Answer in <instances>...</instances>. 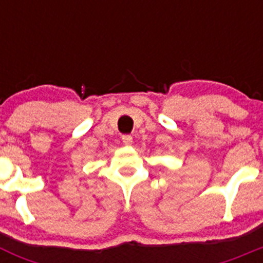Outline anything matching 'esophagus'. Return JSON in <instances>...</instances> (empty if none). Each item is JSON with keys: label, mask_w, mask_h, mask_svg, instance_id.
Instances as JSON below:
<instances>
[{"label": "esophagus", "mask_w": 263, "mask_h": 263, "mask_svg": "<svg viewBox=\"0 0 263 263\" xmlns=\"http://www.w3.org/2000/svg\"><path fill=\"white\" fill-rule=\"evenodd\" d=\"M122 142H124L126 146L132 145V143H133V137L125 134V136H122Z\"/></svg>", "instance_id": "34e87169"}]
</instances>
